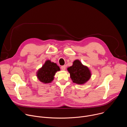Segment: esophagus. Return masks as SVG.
Wrapping results in <instances>:
<instances>
[{"mask_svg": "<svg viewBox=\"0 0 127 127\" xmlns=\"http://www.w3.org/2000/svg\"><path fill=\"white\" fill-rule=\"evenodd\" d=\"M61 69L62 70H65V69H66V66L65 65H63V66H62L61 67Z\"/></svg>", "mask_w": 127, "mask_h": 127, "instance_id": "1", "label": "esophagus"}]
</instances>
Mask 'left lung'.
I'll return each instance as SVG.
<instances>
[{
	"label": "left lung",
	"instance_id": "8db88e82",
	"mask_svg": "<svg viewBox=\"0 0 127 127\" xmlns=\"http://www.w3.org/2000/svg\"><path fill=\"white\" fill-rule=\"evenodd\" d=\"M70 74V78L74 83L83 84L86 82L91 77V73L88 68L82 65L78 60H75L73 65L67 68Z\"/></svg>",
	"mask_w": 127,
	"mask_h": 127
}]
</instances>
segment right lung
Returning a JSON list of instances; mask_svg holds the SVG:
<instances>
[{
  "instance_id": "1",
  "label": "right lung",
  "mask_w": 127,
  "mask_h": 127,
  "mask_svg": "<svg viewBox=\"0 0 127 127\" xmlns=\"http://www.w3.org/2000/svg\"><path fill=\"white\" fill-rule=\"evenodd\" d=\"M59 67L50 60H47L37 72V76L40 81L44 83H50L54 79L56 72L59 71Z\"/></svg>"
}]
</instances>
